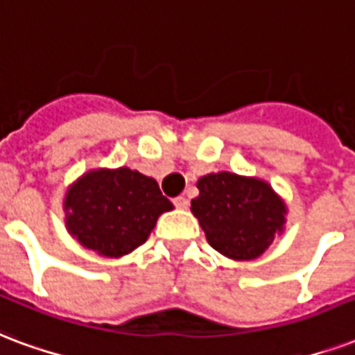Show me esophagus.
<instances>
[{"mask_svg":"<svg viewBox=\"0 0 355 355\" xmlns=\"http://www.w3.org/2000/svg\"><path fill=\"white\" fill-rule=\"evenodd\" d=\"M175 207L177 209H188V205H190V201H188V198H184V196H178V198H175Z\"/></svg>","mask_w":355,"mask_h":355,"instance_id":"esophagus-1","label":"esophagus"}]
</instances>
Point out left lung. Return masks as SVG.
Returning a JSON list of instances; mask_svg holds the SVG:
<instances>
[{"label":"left lung","instance_id":"1","mask_svg":"<svg viewBox=\"0 0 355 355\" xmlns=\"http://www.w3.org/2000/svg\"><path fill=\"white\" fill-rule=\"evenodd\" d=\"M191 212L214 250L235 261L256 259L284 231L286 203L265 180L211 173L198 180Z\"/></svg>","mask_w":355,"mask_h":355}]
</instances>
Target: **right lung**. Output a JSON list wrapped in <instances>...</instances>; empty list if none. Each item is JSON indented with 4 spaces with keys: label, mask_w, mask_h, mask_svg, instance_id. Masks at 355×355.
I'll list each match as a JSON object with an SVG mask.
<instances>
[{
    "label": "right lung",
    "mask_w": 355,
    "mask_h": 355,
    "mask_svg": "<svg viewBox=\"0 0 355 355\" xmlns=\"http://www.w3.org/2000/svg\"><path fill=\"white\" fill-rule=\"evenodd\" d=\"M64 211L67 231L84 248L122 258L148 239L173 203L154 178L118 167L84 173L65 193Z\"/></svg>",
    "instance_id": "1"
}]
</instances>
